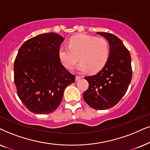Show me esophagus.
<instances>
[{"label": "esophagus", "instance_id": "1", "mask_svg": "<svg viewBox=\"0 0 150 150\" xmlns=\"http://www.w3.org/2000/svg\"><path fill=\"white\" fill-rule=\"evenodd\" d=\"M80 79H81V77L78 76V75H77V76L75 77V80H76V81H79Z\"/></svg>", "mask_w": 150, "mask_h": 150}]
</instances>
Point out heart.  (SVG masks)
Segmentation results:
<instances>
[{
	"label": "heart",
	"instance_id": "obj_1",
	"mask_svg": "<svg viewBox=\"0 0 150 150\" xmlns=\"http://www.w3.org/2000/svg\"><path fill=\"white\" fill-rule=\"evenodd\" d=\"M110 54L109 43L103 38H96L85 34L72 37L69 47L62 46L59 58L67 69H72L79 59L77 70L81 73L88 71L95 73L103 69Z\"/></svg>",
	"mask_w": 150,
	"mask_h": 150
}]
</instances>
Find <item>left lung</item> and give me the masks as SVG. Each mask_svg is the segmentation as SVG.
Here are the masks:
<instances>
[{"label": "left lung", "instance_id": "8db88e82", "mask_svg": "<svg viewBox=\"0 0 150 150\" xmlns=\"http://www.w3.org/2000/svg\"><path fill=\"white\" fill-rule=\"evenodd\" d=\"M110 46L108 59L98 73L84 78L89 87L83 94L84 101L96 110H106L117 104L130 83L132 71L131 56L122 41L112 33L97 32Z\"/></svg>", "mask_w": 150, "mask_h": 150}]
</instances>
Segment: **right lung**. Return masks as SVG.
Wrapping results in <instances>:
<instances>
[{
    "mask_svg": "<svg viewBox=\"0 0 150 150\" xmlns=\"http://www.w3.org/2000/svg\"><path fill=\"white\" fill-rule=\"evenodd\" d=\"M64 40L55 33H42L25 42L18 52L13 65L17 95L31 112L55 110L66 87L75 82L59 58Z\"/></svg>",
    "mask_w": 150,
    "mask_h": 150,
    "instance_id": "add662e5",
    "label": "right lung"
}]
</instances>
